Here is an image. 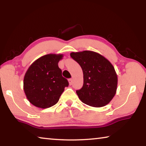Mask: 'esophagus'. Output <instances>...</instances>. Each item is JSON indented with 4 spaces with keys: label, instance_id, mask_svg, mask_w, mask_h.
<instances>
[{
    "label": "esophagus",
    "instance_id": "1",
    "mask_svg": "<svg viewBox=\"0 0 146 146\" xmlns=\"http://www.w3.org/2000/svg\"><path fill=\"white\" fill-rule=\"evenodd\" d=\"M68 82H69V85L72 84H73V79H72V78H69V79L68 80Z\"/></svg>",
    "mask_w": 146,
    "mask_h": 146
}]
</instances>
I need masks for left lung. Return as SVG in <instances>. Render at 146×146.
Returning a JSON list of instances; mask_svg holds the SVG:
<instances>
[{
	"mask_svg": "<svg viewBox=\"0 0 146 146\" xmlns=\"http://www.w3.org/2000/svg\"><path fill=\"white\" fill-rule=\"evenodd\" d=\"M71 57L80 65L84 84L76 91L80 100L94 107L109 103L116 93L117 77L112 64L98 52L84 50L71 52Z\"/></svg>",
	"mask_w": 146,
	"mask_h": 146,
	"instance_id": "1",
	"label": "left lung"
}]
</instances>
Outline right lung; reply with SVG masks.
I'll return each instance as SVG.
<instances>
[{
    "label": "right lung",
    "mask_w": 146,
    "mask_h": 146,
    "mask_svg": "<svg viewBox=\"0 0 146 146\" xmlns=\"http://www.w3.org/2000/svg\"><path fill=\"white\" fill-rule=\"evenodd\" d=\"M63 54H48L39 58L31 64L25 73L23 88L28 100L41 108L54 105L68 86L69 82L62 77L59 61Z\"/></svg>",
    "instance_id": "1"
}]
</instances>
